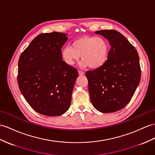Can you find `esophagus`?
I'll use <instances>...</instances> for the list:
<instances>
[{"instance_id":"1","label":"esophagus","mask_w":155,"mask_h":155,"mask_svg":"<svg viewBox=\"0 0 155 155\" xmlns=\"http://www.w3.org/2000/svg\"><path fill=\"white\" fill-rule=\"evenodd\" d=\"M78 73H79V75H84L85 74L84 71H79Z\"/></svg>"}]
</instances>
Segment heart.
<instances>
[{
  "instance_id": "heart-1",
  "label": "heart",
  "mask_w": 155,
  "mask_h": 155,
  "mask_svg": "<svg viewBox=\"0 0 155 155\" xmlns=\"http://www.w3.org/2000/svg\"><path fill=\"white\" fill-rule=\"evenodd\" d=\"M108 53V44L104 39L84 36L75 39L71 46L62 48L61 56L66 64L72 66L81 56L83 66L97 69L106 62Z\"/></svg>"
}]
</instances>
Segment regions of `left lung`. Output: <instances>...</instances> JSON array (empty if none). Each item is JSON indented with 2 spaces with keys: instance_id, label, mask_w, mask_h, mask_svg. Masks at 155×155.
<instances>
[{
  "instance_id": "1",
  "label": "left lung",
  "mask_w": 155,
  "mask_h": 155,
  "mask_svg": "<svg viewBox=\"0 0 155 155\" xmlns=\"http://www.w3.org/2000/svg\"><path fill=\"white\" fill-rule=\"evenodd\" d=\"M95 33L108 39L110 49L103 66L85 74L90 99L98 111L116 112L129 103L140 82L139 55L129 41L116 30Z\"/></svg>"
}]
</instances>
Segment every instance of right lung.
Returning a JSON list of instances; mask_svg holds the SVG:
<instances>
[{
  "mask_svg": "<svg viewBox=\"0 0 155 155\" xmlns=\"http://www.w3.org/2000/svg\"><path fill=\"white\" fill-rule=\"evenodd\" d=\"M68 39L63 33L41 34L19 58V88L33 110L45 116L62 115L70 106L78 72L62 58Z\"/></svg>",
  "mask_w": 155,
  "mask_h": 155,
  "instance_id": "1",
  "label": "right lung"
}]
</instances>
